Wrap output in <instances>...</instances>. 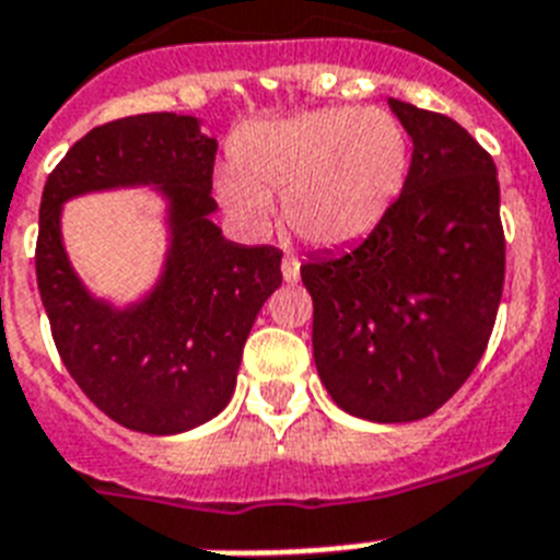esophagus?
Wrapping results in <instances>:
<instances>
[{"label":"esophagus","mask_w":560,"mask_h":560,"mask_svg":"<svg viewBox=\"0 0 560 560\" xmlns=\"http://www.w3.org/2000/svg\"><path fill=\"white\" fill-rule=\"evenodd\" d=\"M299 267H302V261H299L293 253H288V256H284V261H281V276H284V281H288V284H295V281H299V276H302V272H299Z\"/></svg>","instance_id":"esophagus-1"}]
</instances>
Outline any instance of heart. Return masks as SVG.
Here are the masks:
<instances>
[{"label":"heart","instance_id":"1","mask_svg":"<svg viewBox=\"0 0 560 560\" xmlns=\"http://www.w3.org/2000/svg\"><path fill=\"white\" fill-rule=\"evenodd\" d=\"M236 167L219 173L224 208L261 228L270 196L284 224L313 247H345L373 233L410 171L407 130L384 107H324L244 130Z\"/></svg>","mask_w":560,"mask_h":560}]
</instances>
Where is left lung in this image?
Wrapping results in <instances>:
<instances>
[{"mask_svg":"<svg viewBox=\"0 0 560 560\" xmlns=\"http://www.w3.org/2000/svg\"><path fill=\"white\" fill-rule=\"evenodd\" d=\"M389 107L412 139L401 196L364 242L302 265L313 359L350 416L404 424L439 410L481 361L504 293L495 162L444 113Z\"/></svg>","mask_w":560,"mask_h":560,"instance_id":"left-lung-1","label":"left lung"}]
</instances>
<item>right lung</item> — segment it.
I'll list each match as a JSON object with an SVG mask.
<instances>
[{
  "label": "right lung",
  "instance_id": "right-lung-1",
  "mask_svg": "<svg viewBox=\"0 0 560 560\" xmlns=\"http://www.w3.org/2000/svg\"><path fill=\"white\" fill-rule=\"evenodd\" d=\"M215 139L178 113L98 125L50 171L39 205L36 284L62 364L116 424L171 435L228 407L244 341L281 284L279 247H244L210 222ZM162 184L172 199L174 247L148 303H93L67 265L61 201L88 189Z\"/></svg>",
  "mask_w": 560,
  "mask_h": 560
}]
</instances>
